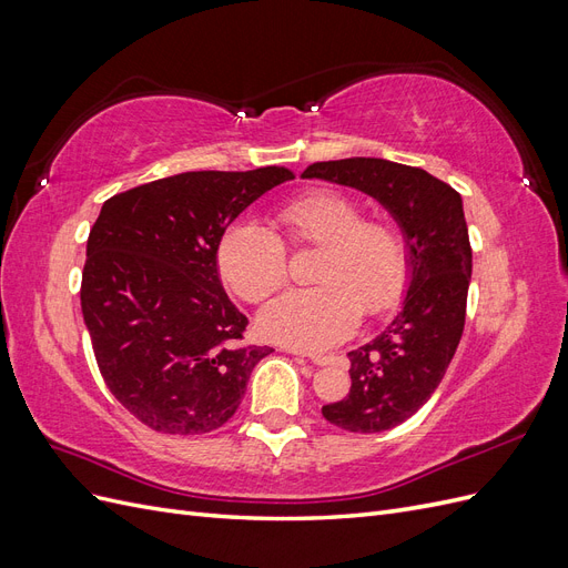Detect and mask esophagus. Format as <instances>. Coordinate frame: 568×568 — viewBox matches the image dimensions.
I'll return each mask as SVG.
<instances>
[{
  "label": "esophagus",
  "mask_w": 568,
  "mask_h": 568,
  "mask_svg": "<svg viewBox=\"0 0 568 568\" xmlns=\"http://www.w3.org/2000/svg\"><path fill=\"white\" fill-rule=\"evenodd\" d=\"M294 353H298V355L307 357V359H311V363H315V365H326V363H332V357H329V355H320V353H303V351H294Z\"/></svg>",
  "instance_id": "esophagus-1"
}]
</instances>
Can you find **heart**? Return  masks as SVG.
<instances>
[{
    "mask_svg": "<svg viewBox=\"0 0 568 568\" xmlns=\"http://www.w3.org/2000/svg\"><path fill=\"white\" fill-rule=\"evenodd\" d=\"M353 196L336 189H311L274 211L280 236L261 222H234L220 236V277L248 303H263L288 274L286 247L320 253L313 288H296L272 301L261 315L265 336L286 346L320 351L348 338L359 313L382 315L400 303L409 253L398 225L386 217H363Z\"/></svg>",
    "mask_w": 568,
    "mask_h": 568,
    "instance_id": "obj_1",
    "label": "heart"
}]
</instances>
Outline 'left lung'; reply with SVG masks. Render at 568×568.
I'll use <instances>...</instances> for the list:
<instances>
[{
    "label": "left lung",
    "instance_id": "obj_1",
    "mask_svg": "<svg viewBox=\"0 0 568 568\" xmlns=\"http://www.w3.org/2000/svg\"><path fill=\"white\" fill-rule=\"evenodd\" d=\"M303 178L359 189L386 205L405 232L412 280L403 311L348 353L351 393L322 407L324 419L346 432H388L432 398L464 332L471 244L462 199L426 170L384 159L322 161Z\"/></svg>",
    "mask_w": 568,
    "mask_h": 568
}]
</instances>
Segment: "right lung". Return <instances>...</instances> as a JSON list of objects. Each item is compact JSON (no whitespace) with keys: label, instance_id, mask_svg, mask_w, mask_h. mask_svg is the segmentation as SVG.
Here are the masks:
<instances>
[{"label":"right lung","instance_id":"obj_1","mask_svg":"<svg viewBox=\"0 0 568 568\" xmlns=\"http://www.w3.org/2000/svg\"><path fill=\"white\" fill-rule=\"evenodd\" d=\"M282 165L199 170L111 196L90 230L80 305L101 376L132 417L161 434L227 424L267 346H242L246 315L225 294L217 244Z\"/></svg>","mask_w":568,"mask_h":568}]
</instances>
